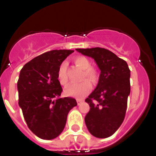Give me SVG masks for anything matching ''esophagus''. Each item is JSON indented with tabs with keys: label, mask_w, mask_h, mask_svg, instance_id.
Here are the masks:
<instances>
[{
	"label": "esophagus",
	"mask_w": 156,
	"mask_h": 156,
	"mask_svg": "<svg viewBox=\"0 0 156 156\" xmlns=\"http://www.w3.org/2000/svg\"><path fill=\"white\" fill-rule=\"evenodd\" d=\"M83 103V101L81 100H77V104H78V105H80L81 104Z\"/></svg>",
	"instance_id": "1"
}]
</instances>
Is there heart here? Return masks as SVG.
Returning <instances> with one entry per match:
<instances>
[{
	"mask_svg": "<svg viewBox=\"0 0 156 156\" xmlns=\"http://www.w3.org/2000/svg\"><path fill=\"white\" fill-rule=\"evenodd\" d=\"M76 66L81 69H83V79H89L91 81H96L98 78V72L94 68L90 67V62L84 56H78L73 59ZM57 78L59 83L65 86L68 83L67 77V63L62 62L59 65L57 72ZM92 88L91 83L87 80L78 83H72L65 89V94L67 96L81 99L84 98Z\"/></svg>",
	"mask_w": 156,
	"mask_h": 156,
	"instance_id": "1",
	"label": "heart"
}]
</instances>
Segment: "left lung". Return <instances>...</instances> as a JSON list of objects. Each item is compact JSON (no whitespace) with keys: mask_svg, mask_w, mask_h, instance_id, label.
Listing matches in <instances>:
<instances>
[{"mask_svg":"<svg viewBox=\"0 0 156 156\" xmlns=\"http://www.w3.org/2000/svg\"><path fill=\"white\" fill-rule=\"evenodd\" d=\"M76 50L94 59L101 70L97 87L85 100L90 111L84 120L93 136L106 138L113 134L124 120L130 93V70L126 61L105 48Z\"/></svg>","mask_w":156,"mask_h":156,"instance_id":"8db88e82","label":"left lung"}]
</instances>
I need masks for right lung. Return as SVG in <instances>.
Here are the masks:
<instances>
[{"instance_id": "right-lung-1", "label": "right lung", "mask_w": 156, "mask_h": 156, "mask_svg": "<svg viewBox=\"0 0 156 156\" xmlns=\"http://www.w3.org/2000/svg\"><path fill=\"white\" fill-rule=\"evenodd\" d=\"M73 51L45 52L27 62L19 73V105L29 129L44 140L63 131L69 112L77 105L73 98H60L62 88L57 78L59 65Z\"/></svg>"}]
</instances>
